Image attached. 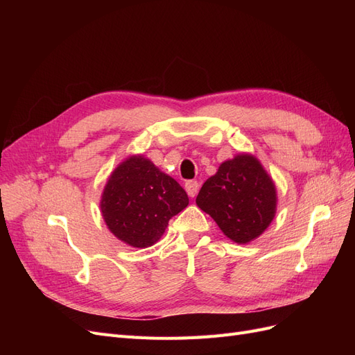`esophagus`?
Instances as JSON below:
<instances>
[{
    "label": "esophagus",
    "mask_w": 355,
    "mask_h": 355,
    "mask_svg": "<svg viewBox=\"0 0 355 355\" xmlns=\"http://www.w3.org/2000/svg\"><path fill=\"white\" fill-rule=\"evenodd\" d=\"M198 188H200V185H198L197 180H188L187 184H185V191L188 192V196H189L191 198H194V197L197 196Z\"/></svg>",
    "instance_id": "34e87169"
}]
</instances>
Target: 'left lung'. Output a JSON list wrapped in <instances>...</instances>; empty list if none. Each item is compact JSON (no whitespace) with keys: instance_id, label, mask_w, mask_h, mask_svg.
I'll return each mask as SVG.
<instances>
[{"instance_id":"left-lung-1","label":"left lung","mask_w":355,"mask_h":355,"mask_svg":"<svg viewBox=\"0 0 355 355\" xmlns=\"http://www.w3.org/2000/svg\"><path fill=\"white\" fill-rule=\"evenodd\" d=\"M197 206L230 240L247 244L270 227L277 213L272 178L252 154H237L219 166L197 196Z\"/></svg>"}]
</instances>
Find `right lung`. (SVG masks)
Listing matches in <instances>:
<instances>
[{
  "instance_id": "add662e5",
  "label": "right lung",
  "mask_w": 355,
  "mask_h": 355,
  "mask_svg": "<svg viewBox=\"0 0 355 355\" xmlns=\"http://www.w3.org/2000/svg\"><path fill=\"white\" fill-rule=\"evenodd\" d=\"M189 204L185 189L144 155L118 164L101 198V211L115 237L136 249L155 244L168 220Z\"/></svg>"
}]
</instances>
